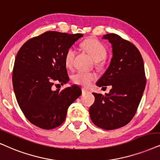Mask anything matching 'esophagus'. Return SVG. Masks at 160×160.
I'll use <instances>...</instances> for the list:
<instances>
[{"label":"esophagus","instance_id":"esophagus-1","mask_svg":"<svg viewBox=\"0 0 160 160\" xmlns=\"http://www.w3.org/2000/svg\"><path fill=\"white\" fill-rule=\"evenodd\" d=\"M87 92H88V90H87L84 88H82V94H86V93H87Z\"/></svg>","mask_w":160,"mask_h":160}]
</instances>
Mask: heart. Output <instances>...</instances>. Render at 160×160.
I'll use <instances>...</instances> for the list:
<instances>
[{
	"label": "heart",
	"mask_w": 160,
	"mask_h": 160,
	"mask_svg": "<svg viewBox=\"0 0 160 160\" xmlns=\"http://www.w3.org/2000/svg\"><path fill=\"white\" fill-rule=\"evenodd\" d=\"M82 47L94 62L97 66L101 65V61L107 56V50L105 46L96 39H88L82 42ZM75 57V51L73 48H69L65 54V64L68 68L73 66V61ZM97 79V75L92 72L79 71L72 75L74 83L83 87H88Z\"/></svg>",
	"instance_id": "obj_1"
}]
</instances>
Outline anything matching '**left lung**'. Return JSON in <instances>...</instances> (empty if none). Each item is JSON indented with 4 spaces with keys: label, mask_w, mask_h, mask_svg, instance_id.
<instances>
[{
    "label": "left lung",
    "mask_w": 160,
    "mask_h": 160,
    "mask_svg": "<svg viewBox=\"0 0 160 160\" xmlns=\"http://www.w3.org/2000/svg\"><path fill=\"white\" fill-rule=\"evenodd\" d=\"M112 46V58L97 86L106 88L103 96L93 93L95 100L89 108L91 120L99 128L113 130L127 125L136 114L146 84L144 63L134 44L116 34L103 35Z\"/></svg>",
    "instance_id": "8db88e82"
}]
</instances>
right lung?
I'll return each mask as SVG.
<instances>
[{
  "label": "right lung",
  "mask_w": 160,
  "mask_h": 160,
  "mask_svg": "<svg viewBox=\"0 0 160 160\" xmlns=\"http://www.w3.org/2000/svg\"><path fill=\"white\" fill-rule=\"evenodd\" d=\"M82 37L48 31L27 40L16 55L12 72L16 99L27 120L39 128L48 130L61 125L68 107L81 95L77 85L62 91L52 87L54 81L63 85L69 80L65 54Z\"/></svg>",
  "instance_id": "obj_1"
}]
</instances>
